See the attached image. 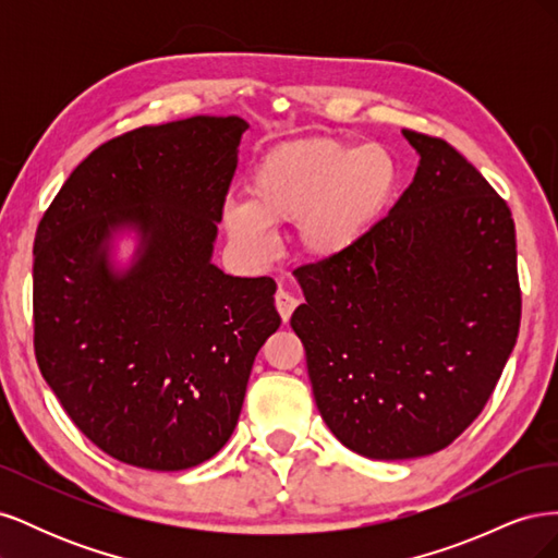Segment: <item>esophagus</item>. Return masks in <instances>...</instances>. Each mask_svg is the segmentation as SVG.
Wrapping results in <instances>:
<instances>
[{
  "label": "esophagus",
  "instance_id": "34e87169",
  "mask_svg": "<svg viewBox=\"0 0 558 558\" xmlns=\"http://www.w3.org/2000/svg\"><path fill=\"white\" fill-rule=\"evenodd\" d=\"M275 305H277V312H279V316H281V320L286 324V320L291 318L293 310L300 305V300H298L293 293L279 289L277 295H275Z\"/></svg>",
  "mask_w": 558,
  "mask_h": 558
}]
</instances>
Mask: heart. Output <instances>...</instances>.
I'll return each instance as SVG.
<instances>
[{
    "label": "heart",
    "mask_w": 558,
    "mask_h": 558,
    "mask_svg": "<svg viewBox=\"0 0 558 558\" xmlns=\"http://www.w3.org/2000/svg\"><path fill=\"white\" fill-rule=\"evenodd\" d=\"M396 183V162L379 144L351 148L328 137L281 144L253 167L248 202L223 207V228L240 246L263 253L269 226L295 223L300 248L330 260L367 238Z\"/></svg>",
    "instance_id": "1"
}]
</instances>
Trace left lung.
I'll use <instances>...</instances> for the list:
<instances>
[{
	"label": "left lung",
	"mask_w": 558,
	"mask_h": 558,
	"mask_svg": "<svg viewBox=\"0 0 558 558\" xmlns=\"http://www.w3.org/2000/svg\"><path fill=\"white\" fill-rule=\"evenodd\" d=\"M402 134L418 154L410 189L356 246L295 269L307 302L291 316L326 426L379 461L449 447L521 320L508 202L445 140Z\"/></svg>",
	"instance_id": "1"
}]
</instances>
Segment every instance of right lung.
<instances>
[{"instance_id": "right-lung-1", "label": "right lung", "mask_w": 558, "mask_h": 558, "mask_svg": "<svg viewBox=\"0 0 558 558\" xmlns=\"http://www.w3.org/2000/svg\"><path fill=\"white\" fill-rule=\"evenodd\" d=\"M193 116L121 134L83 160L35 240V353L76 428L116 461L189 470L238 426L253 361L281 318L269 277L211 263L246 130ZM141 232L125 274L116 229Z\"/></svg>"}]
</instances>
